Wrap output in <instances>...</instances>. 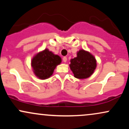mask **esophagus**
Listing matches in <instances>:
<instances>
[{
    "label": "esophagus",
    "mask_w": 129,
    "mask_h": 129,
    "mask_svg": "<svg viewBox=\"0 0 129 129\" xmlns=\"http://www.w3.org/2000/svg\"><path fill=\"white\" fill-rule=\"evenodd\" d=\"M62 60H63V62H66L67 60V58L66 57H63V59H62Z\"/></svg>",
    "instance_id": "34e87169"
}]
</instances>
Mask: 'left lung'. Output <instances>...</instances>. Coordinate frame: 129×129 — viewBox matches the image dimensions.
<instances>
[{
  "label": "left lung",
  "mask_w": 129,
  "mask_h": 129,
  "mask_svg": "<svg viewBox=\"0 0 129 129\" xmlns=\"http://www.w3.org/2000/svg\"><path fill=\"white\" fill-rule=\"evenodd\" d=\"M96 60L94 56L84 50L77 52V57L70 60L69 65L74 76L78 79H86L94 73L96 68Z\"/></svg>",
  "instance_id": "8db88e82"
}]
</instances>
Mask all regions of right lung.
<instances>
[{
	"label": "right lung",
	"mask_w": 129,
	"mask_h": 129,
	"mask_svg": "<svg viewBox=\"0 0 129 129\" xmlns=\"http://www.w3.org/2000/svg\"><path fill=\"white\" fill-rule=\"evenodd\" d=\"M61 61L59 56L45 48L35 54L31 65L36 76L41 79H46L53 75L56 66L59 65Z\"/></svg>",
	"instance_id": "add662e5"
}]
</instances>
